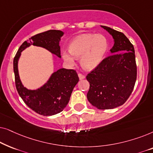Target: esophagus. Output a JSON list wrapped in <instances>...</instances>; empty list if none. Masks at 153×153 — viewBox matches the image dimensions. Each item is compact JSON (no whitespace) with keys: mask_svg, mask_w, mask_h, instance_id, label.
Returning <instances> with one entry per match:
<instances>
[{"mask_svg":"<svg viewBox=\"0 0 153 153\" xmlns=\"http://www.w3.org/2000/svg\"><path fill=\"white\" fill-rule=\"evenodd\" d=\"M78 76H79V79H85V75H83V74H81V73H79L78 74Z\"/></svg>","mask_w":153,"mask_h":153,"instance_id":"esophagus-1","label":"esophagus"}]
</instances>
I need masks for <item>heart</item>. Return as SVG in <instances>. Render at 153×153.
Listing matches in <instances>:
<instances>
[{"instance_id": "1", "label": "heart", "mask_w": 153, "mask_h": 153, "mask_svg": "<svg viewBox=\"0 0 153 153\" xmlns=\"http://www.w3.org/2000/svg\"><path fill=\"white\" fill-rule=\"evenodd\" d=\"M106 37L101 34L86 33L75 37L70 43V51L62 50L63 59L71 65L75 58H81V64L86 70H93L100 64L108 50Z\"/></svg>"}]
</instances>
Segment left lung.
<instances>
[{"instance_id": "1", "label": "left lung", "mask_w": 153, "mask_h": 153, "mask_svg": "<svg viewBox=\"0 0 153 153\" xmlns=\"http://www.w3.org/2000/svg\"><path fill=\"white\" fill-rule=\"evenodd\" d=\"M113 36L111 55L104 58L86 76L90 83L87 98L99 109H111L123 105L132 93L137 69L134 48L128 38L109 27L102 26Z\"/></svg>"}]
</instances>
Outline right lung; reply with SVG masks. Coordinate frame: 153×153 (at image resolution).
<instances>
[{"label": "right lung", "mask_w": 153, "mask_h": 153, "mask_svg": "<svg viewBox=\"0 0 153 153\" xmlns=\"http://www.w3.org/2000/svg\"><path fill=\"white\" fill-rule=\"evenodd\" d=\"M62 35V31L50 30L32 36L20 46L14 58V78L19 95L29 108L45 116L57 114L64 109L79 80L78 74L74 70L60 69L51 75L42 87L30 91L26 88L21 82L18 72V60L21 52L31 45L45 48L60 58L59 41Z\"/></svg>", "instance_id": "obj_1"}]
</instances>
